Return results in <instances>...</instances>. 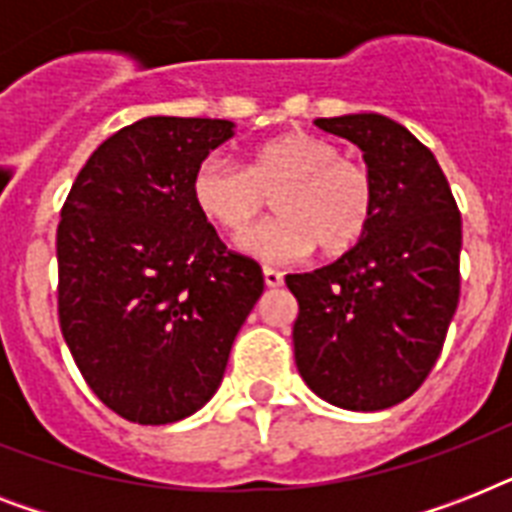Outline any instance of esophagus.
<instances>
[{"label": "esophagus", "instance_id": "1", "mask_svg": "<svg viewBox=\"0 0 512 512\" xmlns=\"http://www.w3.org/2000/svg\"><path fill=\"white\" fill-rule=\"evenodd\" d=\"M263 279H265V287H281V284H284V273L281 271H276V268H268V265H265L263 268Z\"/></svg>", "mask_w": 512, "mask_h": 512}]
</instances>
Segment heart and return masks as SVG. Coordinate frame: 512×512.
Returning a JSON list of instances; mask_svg holds the SVG:
<instances>
[{"label":"heart","mask_w":512,"mask_h":512,"mask_svg":"<svg viewBox=\"0 0 512 512\" xmlns=\"http://www.w3.org/2000/svg\"><path fill=\"white\" fill-rule=\"evenodd\" d=\"M277 193L280 215L244 233L239 247L252 255L289 263L311 255H342L364 239L374 220V180L366 167L342 159L332 140L313 132H287L260 143L241 167L212 151L196 164L191 199L209 223L241 233Z\"/></svg>","instance_id":"b5f03b06"}]
</instances>
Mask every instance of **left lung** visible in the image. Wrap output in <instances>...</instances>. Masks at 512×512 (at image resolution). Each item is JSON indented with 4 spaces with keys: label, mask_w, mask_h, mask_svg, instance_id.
Here are the masks:
<instances>
[{
    "label": "left lung",
    "mask_w": 512,
    "mask_h": 512,
    "mask_svg": "<svg viewBox=\"0 0 512 512\" xmlns=\"http://www.w3.org/2000/svg\"><path fill=\"white\" fill-rule=\"evenodd\" d=\"M316 127L361 148L377 207L340 260L287 276L300 305L295 364L329 404L380 412L412 396L444 348L460 303V209L430 148L388 116Z\"/></svg>",
    "instance_id": "8db88e82"
}]
</instances>
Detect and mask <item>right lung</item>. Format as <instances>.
Listing matches in <instances>:
<instances>
[{
	"label": "right lung",
	"mask_w": 512,
	"mask_h": 512,
	"mask_svg": "<svg viewBox=\"0 0 512 512\" xmlns=\"http://www.w3.org/2000/svg\"><path fill=\"white\" fill-rule=\"evenodd\" d=\"M228 138V119H140L100 143L60 209V332L92 393L138 425L215 396L263 295L260 265L191 199L196 164Z\"/></svg>",
	"instance_id": "obj_1"
}]
</instances>
